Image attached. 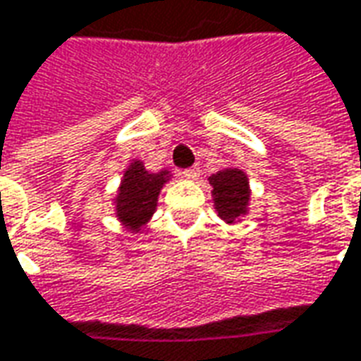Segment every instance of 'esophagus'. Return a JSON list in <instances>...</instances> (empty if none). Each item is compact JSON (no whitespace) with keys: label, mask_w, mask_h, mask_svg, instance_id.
I'll use <instances>...</instances> for the list:
<instances>
[{"label":"esophagus","mask_w":361,"mask_h":361,"mask_svg":"<svg viewBox=\"0 0 361 361\" xmlns=\"http://www.w3.org/2000/svg\"><path fill=\"white\" fill-rule=\"evenodd\" d=\"M181 176H183L185 180H197V176H200V168H197V166L185 168V170L181 171Z\"/></svg>","instance_id":"obj_1"}]
</instances>
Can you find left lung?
<instances>
[{
    "instance_id": "8db88e82",
    "label": "left lung",
    "mask_w": 361,
    "mask_h": 361,
    "mask_svg": "<svg viewBox=\"0 0 361 361\" xmlns=\"http://www.w3.org/2000/svg\"><path fill=\"white\" fill-rule=\"evenodd\" d=\"M213 185V197H215V209L219 217L227 223H235L241 215L247 213L249 205V180L241 170L227 168L209 178Z\"/></svg>"
}]
</instances>
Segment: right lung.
<instances>
[{"mask_svg":"<svg viewBox=\"0 0 361 361\" xmlns=\"http://www.w3.org/2000/svg\"><path fill=\"white\" fill-rule=\"evenodd\" d=\"M166 180H168V171L149 173L142 161H134L126 170L116 197V213L120 221L130 231H140V227L152 217L156 209L158 193Z\"/></svg>","mask_w":361,"mask_h":361,"instance_id":"obj_1","label":"right lung"}]
</instances>
